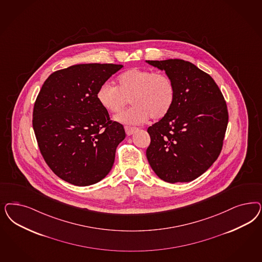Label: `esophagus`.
Here are the masks:
<instances>
[{"label": "esophagus", "mask_w": 262, "mask_h": 262, "mask_svg": "<svg viewBox=\"0 0 262 262\" xmlns=\"http://www.w3.org/2000/svg\"><path fill=\"white\" fill-rule=\"evenodd\" d=\"M125 132H126L127 136H131L135 131L138 130V128H136V127H130V126H125Z\"/></svg>", "instance_id": "obj_1"}]
</instances>
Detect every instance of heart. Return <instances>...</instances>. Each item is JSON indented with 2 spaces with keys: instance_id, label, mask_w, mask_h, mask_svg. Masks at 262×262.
I'll return each instance as SVG.
<instances>
[{
  "instance_id": "b5f03b06",
  "label": "heart",
  "mask_w": 262,
  "mask_h": 262,
  "mask_svg": "<svg viewBox=\"0 0 262 262\" xmlns=\"http://www.w3.org/2000/svg\"><path fill=\"white\" fill-rule=\"evenodd\" d=\"M97 99L103 108L113 114L119 113L131 100L133 107L116 116L115 119L138 125L149 117L154 120L166 117L176 100V88L165 73L131 68L118 76V86L109 82L101 84Z\"/></svg>"
}]
</instances>
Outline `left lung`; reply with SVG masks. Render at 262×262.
<instances>
[{
    "instance_id": "1",
    "label": "left lung",
    "mask_w": 262,
    "mask_h": 262,
    "mask_svg": "<svg viewBox=\"0 0 262 262\" xmlns=\"http://www.w3.org/2000/svg\"><path fill=\"white\" fill-rule=\"evenodd\" d=\"M146 62L164 70L176 88L169 114L147 129L146 158L162 180L192 181L219 157L228 122L225 98L212 77L189 61Z\"/></svg>"
}]
</instances>
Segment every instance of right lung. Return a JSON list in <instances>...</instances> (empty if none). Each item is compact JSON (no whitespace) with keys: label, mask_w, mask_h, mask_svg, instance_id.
Masks as SVG:
<instances>
[{"label":"right lung","mask_w":262,"mask_h":262,"mask_svg":"<svg viewBox=\"0 0 262 262\" xmlns=\"http://www.w3.org/2000/svg\"><path fill=\"white\" fill-rule=\"evenodd\" d=\"M122 68L84 63L60 69L47 78L36 97L33 127L38 147L53 172L70 184H95L114 165L125 131L110 120L97 92Z\"/></svg>","instance_id":"obj_1"}]
</instances>
